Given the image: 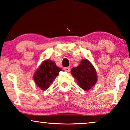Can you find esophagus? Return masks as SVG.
Instances as JSON below:
<instances>
[{
  "label": "esophagus",
  "instance_id": "esophagus-1",
  "mask_svg": "<svg viewBox=\"0 0 130 130\" xmlns=\"http://www.w3.org/2000/svg\"><path fill=\"white\" fill-rule=\"evenodd\" d=\"M64 71H66V72H70V67H65V68L64 69Z\"/></svg>",
  "mask_w": 130,
  "mask_h": 130
}]
</instances>
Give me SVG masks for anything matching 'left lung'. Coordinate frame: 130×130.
I'll return each mask as SVG.
<instances>
[{
  "label": "left lung",
  "instance_id": "8db88e82",
  "mask_svg": "<svg viewBox=\"0 0 130 130\" xmlns=\"http://www.w3.org/2000/svg\"><path fill=\"white\" fill-rule=\"evenodd\" d=\"M71 73L77 80L79 86L85 90H89L97 82L96 70L86 59L82 60L77 67L72 68Z\"/></svg>",
  "mask_w": 130,
  "mask_h": 130
}]
</instances>
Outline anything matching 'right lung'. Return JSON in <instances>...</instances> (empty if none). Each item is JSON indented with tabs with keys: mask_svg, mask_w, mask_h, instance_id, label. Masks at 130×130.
Here are the masks:
<instances>
[{
	"mask_svg": "<svg viewBox=\"0 0 130 130\" xmlns=\"http://www.w3.org/2000/svg\"><path fill=\"white\" fill-rule=\"evenodd\" d=\"M61 69L59 68L54 61L47 60L41 64L34 76L35 82L41 90H46L56 79Z\"/></svg>",
	"mask_w": 130,
	"mask_h": 130,
	"instance_id": "right-lung-1",
	"label": "right lung"
}]
</instances>
